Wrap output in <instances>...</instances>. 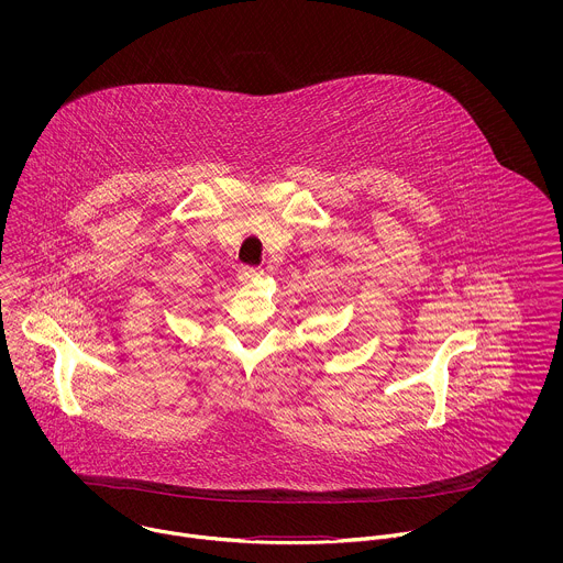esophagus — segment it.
Wrapping results in <instances>:
<instances>
[{
	"label": "esophagus",
	"instance_id": "obj_1",
	"mask_svg": "<svg viewBox=\"0 0 563 563\" xmlns=\"http://www.w3.org/2000/svg\"><path fill=\"white\" fill-rule=\"evenodd\" d=\"M260 275H262V271L255 268V266H241V268H239V282H241V284H249V282L257 279Z\"/></svg>",
	"mask_w": 563,
	"mask_h": 563
}]
</instances>
